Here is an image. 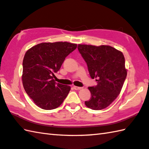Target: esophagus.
Instances as JSON below:
<instances>
[{
  "mask_svg": "<svg viewBox=\"0 0 149 149\" xmlns=\"http://www.w3.org/2000/svg\"><path fill=\"white\" fill-rule=\"evenodd\" d=\"M74 88L75 90H81L82 87H80V86H74Z\"/></svg>",
  "mask_w": 149,
  "mask_h": 149,
  "instance_id": "34e87169",
  "label": "esophagus"
}]
</instances>
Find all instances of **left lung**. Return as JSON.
Returning a JSON list of instances; mask_svg holds the SVG:
<instances>
[{
  "label": "left lung",
  "mask_w": 149,
  "mask_h": 149,
  "mask_svg": "<svg viewBox=\"0 0 149 149\" xmlns=\"http://www.w3.org/2000/svg\"><path fill=\"white\" fill-rule=\"evenodd\" d=\"M77 48L91 78L97 81V85L88 88L91 97L85 102L86 106L93 110L105 109L119 95L126 77L123 54L109 45L79 44Z\"/></svg>",
  "instance_id": "obj_1"
}]
</instances>
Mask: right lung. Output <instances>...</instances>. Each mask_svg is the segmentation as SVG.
Listing matches in <instances>:
<instances>
[{
    "mask_svg": "<svg viewBox=\"0 0 149 149\" xmlns=\"http://www.w3.org/2000/svg\"><path fill=\"white\" fill-rule=\"evenodd\" d=\"M77 44L66 42L41 43L26 51L23 61L24 89L37 106L45 110L57 108L68 94L70 86L57 83L54 73Z\"/></svg>",
    "mask_w": 149,
    "mask_h": 149,
    "instance_id": "1",
    "label": "right lung"
}]
</instances>
